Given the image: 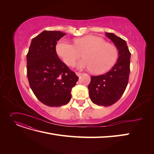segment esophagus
Instances as JSON below:
<instances>
[{
	"label": "esophagus",
	"mask_w": 154,
	"mask_h": 154,
	"mask_svg": "<svg viewBox=\"0 0 154 154\" xmlns=\"http://www.w3.org/2000/svg\"><path fill=\"white\" fill-rule=\"evenodd\" d=\"M76 75L78 76V77H80V76H81L82 75V73H81V72H76Z\"/></svg>",
	"instance_id": "1"
}]
</instances>
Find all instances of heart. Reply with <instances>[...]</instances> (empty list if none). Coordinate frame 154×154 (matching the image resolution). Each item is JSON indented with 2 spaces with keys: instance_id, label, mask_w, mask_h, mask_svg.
I'll return each mask as SVG.
<instances>
[{
  "instance_id": "b5f03b06",
  "label": "heart",
  "mask_w": 154,
  "mask_h": 154,
  "mask_svg": "<svg viewBox=\"0 0 154 154\" xmlns=\"http://www.w3.org/2000/svg\"><path fill=\"white\" fill-rule=\"evenodd\" d=\"M74 44L61 39L56 45V51L64 63L72 66L82 53L84 58L76 66L78 69H92L94 73L105 72L117 61L118 51L114 45L106 43L100 37L87 35L74 40Z\"/></svg>"
}]
</instances>
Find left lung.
Returning <instances> with one entry per match:
<instances>
[{"label":"left lung","mask_w":154,"mask_h":154,"mask_svg":"<svg viewBox=\"0 0 154 154\" xmlns=\"http://www.w3.org/2000/svg\"><path fill=\"white\" fill-rule=\"evenodd\" d=\"M105 35L113 42L118 50V58L109 71L91 76L88 89L93 103L108 106L122 97L128 85L131 54L125 40L112 32H105Z\"/></svg>","instance_id":"8db88e82"}]
</instances>
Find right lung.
<instances>
[{"label":"right lung","instance_id":"obj_1","mask_svg":"<svg viewBox=\"0 0 154 154\" xmlns=\"http://www.w3.org/2000/svg\"><path fill=\"white\" fill-rule=\"evenodd\" d=\"M66 35L60 31H44L31 40L27 54V74L30 87L42 103L61 106L71 98L78 80L58 57L57 41Z\"/></svg>","mask_w":154,"mask_h":154}]
</instances>
